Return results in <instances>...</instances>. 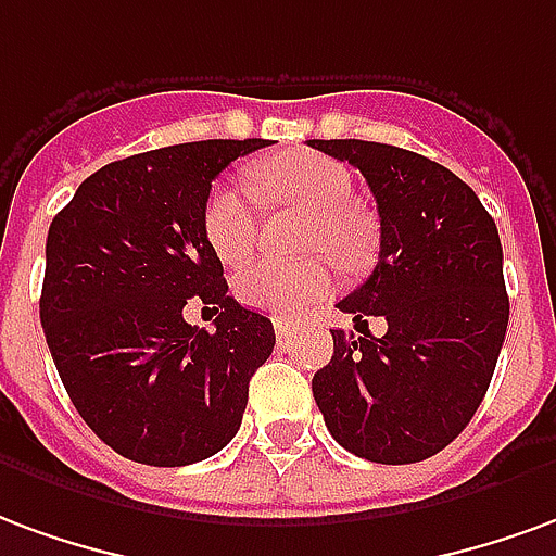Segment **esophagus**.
<instances>
[{
  "label": "esophagus",
  "mask_w": 556,
  "mask_h": 556,
  "mask_svg": "<svg viewBox=\"0 0 556 556\" xmlns=\"http://www.w3.org/2000/svg\"><path fill=\"white\" fill-rule=\"evenodd\" d=\"M275 338L281 346H290V340H293V323L290 319H275Z\"/></svg>",
  "instance_id": "esophagus-1"
}]
</instances>
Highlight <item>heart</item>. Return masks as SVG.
I'll return each instance as SVG.
<instances>
[{
    "label": "heart",
    "instance_id": "1",
    "mask_svg": "<svg viewBox=\"0 0 556 556\" xmlns=\"http://www.w3.org/2000/svg\"><path fill=\"white\" fill-rule=\"evenodd\" d=\"M257 189L269 201L311 213L302 245L326 251L340 266H355L367 251V228L352 210L355 180L346 165L319 153H290L257 168ZM261 210L254 189L239 180H222L204 204V237L222 263H242L257 245ZM334 287V269L326 257L305 261H254L233 278L239 302L249 307L299 317Z\"/></svg>",
    "mask_w": 556,
    "mask_h": 556
}]
</instances>
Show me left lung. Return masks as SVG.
Segmentation results:
<instances>
[{"label":"left lung","instance_id":"obj_1","mask_svg":"<svg viewBox=\"0 0 556 556\" xmlns=\"http://www.w3.org/2000/svg\"><path fill=\"white\" fill-rule=\"evenodd\" d=\"M364 174L379 210V261L338 307L384 317L382 338L331 331L334 355L314 372V400L340 447L382 465L424 462L483 403L509 323L504 249L480 198L412 150L311 139Z\"/></svg>","mask_w":556,"mask_h":556}]
</instances>
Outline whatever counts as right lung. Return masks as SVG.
Wrapping results in <instances>:
<instances>
[{"label": "right lung", "mask_w": 556, "mask_h": 556, "mask_svg": "<svg viewBox=\"0 0 556 556\" xmlns=\"http://www.w3.org/2000/svg\"><path fill=\"white\" fill-rule=\"evenodd\" d=\"M266 144L189 141L109 162L52 218L40 326L76 412L124 459L192 465L242 424L275 331L228 295L204 204L218 172ZM189 298L219 311L216 332L185 323Z\"/></svg>", "instance_id": "1"}]
</instances>
